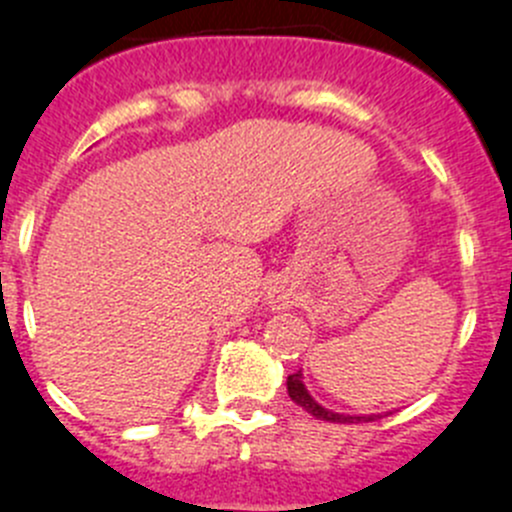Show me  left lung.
I'll list each match as a JSON object with an SVG mask.
<instances>
[{"mask_svg": "<svg viewBox=\"0 0 512 512\" xmlns=\"http://www.w3.org/2000/svg\"><path fill=\"white\" fill-rule=\"evenodd\" d=\"M288 394L290 399L298 404V407H303L305 412L313 414L315 419H323V422H338V424H358V422H374V419H381V414H364V417H351V414H336L331 412V409H323L318 401L313 399V396L308 394V389H305L303 384V374H290L288 376Z\"/></svg>", "mask_w": 512, "mask_h": 512, "instance_id": "obj_1", "label": "left lung"}]
</instances>
